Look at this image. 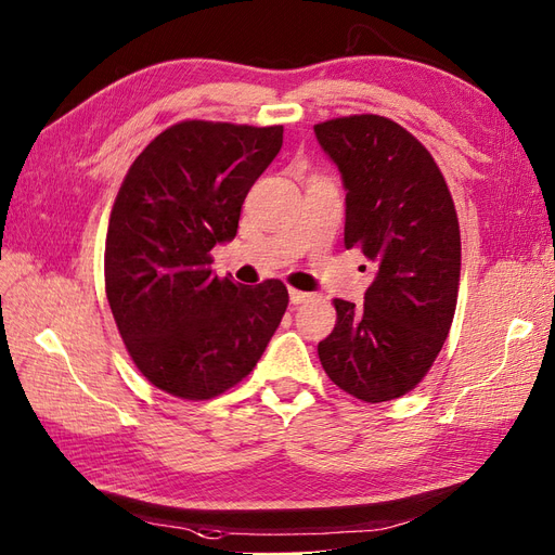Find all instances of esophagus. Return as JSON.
<instances>
[{
  "mask_svg": "<svg viewBox=\"0 0 555 555\" xmlns=\"http://www.w3.org/2000/svg\"><path fill=\"white\" fill-rule=\"evenodd\" d=\"M307 299H311V295H309V293L291 288V305H305Z\"/></svg>",
  "mask_w": 555,
  "mask_h": 555,
  "instance_id": "esophagus-1",
  "label": "esophagus"
}]
</instances>
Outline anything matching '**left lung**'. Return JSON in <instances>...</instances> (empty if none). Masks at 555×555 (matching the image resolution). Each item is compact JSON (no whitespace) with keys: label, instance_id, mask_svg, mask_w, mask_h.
<instances>
[{"label":"left lung","instance_id":"8db88e82","mask_svg":"<svg viewBox=\"0 0 555 555\" xmlns=\"http://www.w3.org/2000/svg\"><path fill=\"white\" fill-rule=\"evenodd\" d=\"M346 188L344 246L374 262L356 307L335 299L337 323L319 344L325 374L362 402L414 390L453 323L461 228L435 157L390 118L362 114L313 125Z\"/></svg>","mask_w":555,"mask_h":555}]
</instances>
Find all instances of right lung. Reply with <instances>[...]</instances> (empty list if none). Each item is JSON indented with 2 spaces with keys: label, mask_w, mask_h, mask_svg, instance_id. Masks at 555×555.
I'll return each instance as SVG.
<instances>
[{
  "label": "right lung",
  "mask_w": 555,
  "mask_h": 555,
  "mask_svg": "<svg viewBox=\"0 0 555 555\" xmlns=\"http://www.w3.org/2000/svg\"><path fill=\"white\" fill-rule=\"evenodd\" d=\"M283 128L183 120L139 153L108 218L104 283L137 370L173 398L211 400L256 367L288 307L279 279L240 286L211 269Z\"/></svg>",
  "instance_id": "right-lung-1"
}]
</instances>
